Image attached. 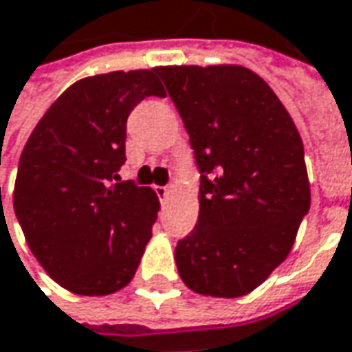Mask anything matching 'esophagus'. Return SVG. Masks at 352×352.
I'll return each mask as SVG.
<instances>
[{"label":"esophagus","instance_id":"34e87169","mask_svg":"<svg viewBox=\"0 0 352 352\" xmlns=\"http://www.w3.org/2000/svg\"><path fill=\"white\" fill-rule=\"evenodd\" d=\"M172 190H174V186H172V184L156 186V194H158V198H160L162 202H166L168 198H170V194H172Z\"/></svg>","mask_w":352,"mask_h":352}]
</instances>
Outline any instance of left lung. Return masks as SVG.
<instances>
[{
	"instance_id": "left-lung-1",
	"label": "left lung",
	"mask_w": 352,
	"mask_h": 352,
	"mask_svg": "<svg viewBox=\"0 0 352 352\" xmlns=\"http://www.w3.org/2000/svg\"><path fill=\"white\" fill-rule=\"evenodd\" d=\"M200 170L196 228L176 245L186 285L241 297L287 257L311 206L305 150L289 113L239 65L158 67Z\"/></svg>"
}]
</instances>
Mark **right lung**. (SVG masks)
<instances>
[{"label": "right lung", "mask_w": 352, "mask_h": 352, "mask_svg": "<svg viewBox=\"0 0 352 352\" xmlns=\"http://www.w3.org/2000/svg\"><path fill=\"white\" fill-rule=\"evenodd\" d=\"M164 95L156 69L87 77L31 132L13 208L33 255L65 289L109 295L134 277L160 202L118 176L126 120L140 100Z\"/></svg>", "instance_id": "1"}]
</instances>
